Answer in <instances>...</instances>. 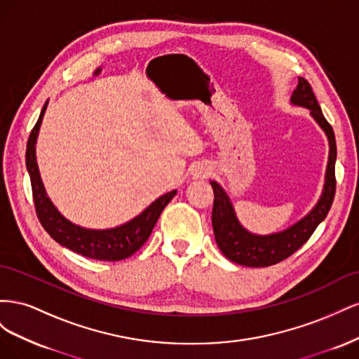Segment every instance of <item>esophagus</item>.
<instances>
[{"instance_id":"1","label":"esophagus","mask_w":359,"mask_h":359,"mask_svg":"<svg viewBox=\"0 0 359 359\" xmlns=\"http://www.w3.org/2000/svg\"><path fill=\"white\" fill-rule=\"evenodd\" d=\"M210 173V170L208 169H201V170H198L196 173H194V175L196 177H199V178H203V177H206Z\"/></svg>"}]
</instances>
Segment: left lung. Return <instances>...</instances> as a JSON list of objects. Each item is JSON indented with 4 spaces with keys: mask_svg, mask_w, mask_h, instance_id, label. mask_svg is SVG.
Instances as JSON below:
<instances>
[{
    "mask_svg": "<svg viewBox=\"0 0 359 359\" xmlns=\"http://www.w3.org/2000/svg\"><path fill=\"white\" fill-rule=\"evenodd\" d=\"M292 103L304 106L310 109L311 116L323 128L330 140V158L327 166V177H325V187L318 205L304 217L302 220L290 226L289 229L273 233V235H253L247 232L236 220L232 203L227 198L224 190L211 181L214 190V206H212V229L214 236L222 253L235 264L244 266H271L281 260L287 259L309 241V238L316 231V227L325 220L330 212L335 196V158L337 147L335 136L331 124L325 119L320 106L316 100L311 85L298 78V86L292 94Z\"/></svg>",
    "mask_w": 359,
    "mask_h": 359,
    "instance_id": "1",
    "label": "left lung"
}]
</instances>
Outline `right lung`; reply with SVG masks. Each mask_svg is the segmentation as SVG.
Wrapping results in <instances>:
<instances>
[{
    "mask_svg": "<svg viewBox=\"0 0 359 359\" xmlns=\"http://www.w3.org/2000/svg\"><path fill=\"white\" fill-rule=\"evenodd\" d=\"M46 106L48 102L43 106L37 123L31 130L25 154L27 169L31 178L32 199H34L36 212L41 226L45 227V231L58 244L67 247L72 252L82 255L85 257L107 260V262H115V260L130 257L145 244L151 232L154 229L161 211L165 210V206L175 196L177 190H172L166 193L165 196H160L145 211H142V214H139L133 220H130L123 226L115 227V229L93 231L83 229L81 226L70 223L57 211L55 206L52 205V202L46 196L36 161V140Z\"/></svg>",
    "mask_w": 359,
    "mask_h": 359,
    "instance_id": "add662e5",
    "label": "right lung"
}]
</instances>
